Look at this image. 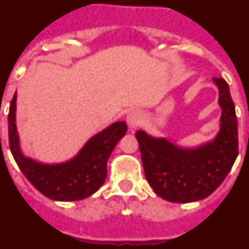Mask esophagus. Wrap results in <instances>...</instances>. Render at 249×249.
Returning <instances> with one entry per match:
<instances>
[{
  "instance_id": "esophagus-1",
  "label": "esophagus",
  "mask_w": 249,
  "mask_h": 249,
  "mask_svg": "<svg viewBox=\"0 0 249 249\" xmlns=\"http://www.w3.org/2000/svg\"><path fill=\"white\" fill-rule=\"evenodd\" d=\"M141 121H142V114L139 111H137V110L130 111L128 114V116H126V123H128V126L130 129L137 128L138 125L141 124Z\"/></svg>"
}]
</instances>
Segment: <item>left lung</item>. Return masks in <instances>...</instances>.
Masks as SVG:
<instances>
[{"mask_svg":"<svg viewBox=\"0 0 249 249\" xmlns=\"http://www.w3.org/2000/svg\"><path fill=\"white\" fill-rule=\"evenodd\" d=\"M219 91L220 128L213 141L179 147L166 138L138 130L145 178L157 195L171 202H192L218 189L238 156V124L229 86L213 78Z\"/></svg>","mask_w":249,"mask_h":249,"instance_id":"left-lung-1","label":"left lung"}]
</instances>
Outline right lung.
<instances>
[{"label":"right lung","mask_w":249,"mask_h":249,"mask_svg":"<svg viewBox=\"0 0 249 249\" xmlns=\"http://www.w3.org/2000/svg\"><path fill=\"white\" fill-rule=\"evenodd\" d=\"M16 92L8 111V142L18 168L37 191L55 201H77L95 194L105 182L107 160L128 126L116 121L89 138L76 156L62 163H43L25 156L16 128Z\"/></svg>","instance_id":"1"}]
</instances>
